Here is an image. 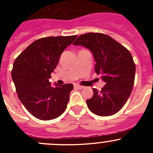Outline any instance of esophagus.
<instances>
[{
  "label": "esophagus",
  "mask_w": 153,
  "mask_h": 153,
  "mask_svg": "<svg viewBox=\"0 0 153 153\" xmlns=\"http://www.w3.org/2000/svg\"><path fill=\"white\" fill-rule=\"evenodd\" d=\"M74 87H75V88H77V89H83V88H84V86H81V85H79V84H74Z\"/></svg>",
  "instance_id": "1"
}]
</instances>
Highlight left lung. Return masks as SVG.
<instances>
[{"instance_id":"1","label":"left lung","mask_w":153,"mask_h":153,"mask_svg":"<svg viewBox=\"0 0 153 153\" xmlns=\"http://www.w3.org/2000/svg\"><path fill=\"white\" fill-rule=\"evenodd\" d=\"M73 45L92 52L95 72L105 82L101 90L92 89L93 96L86 100L89 110L100 116L117 113L127 101L134 85L135 64L129 51L109 35L94 32L78 36Z\"/></svg>"}]
</instances>
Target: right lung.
I'll return each instance as SVG.
<instances>
[{"mask_svg": "<svg viewBox=\"0 0 153 153\" xmlns=\"http://www.w3.org/2000/svg\"><path fill=\"white\" fill-rule=\"evenodd\" d=\"M77 38L47 37L31 44L15 59L12 70L18 98L31 115L43 121L55 119L65 111L72 84L51 85V73L61 53Z\"/></svg>", "mask_w": 153, "mask_h": 153, "instance_id": "right-lung-1", "label": "right lung"}]
</instances>
